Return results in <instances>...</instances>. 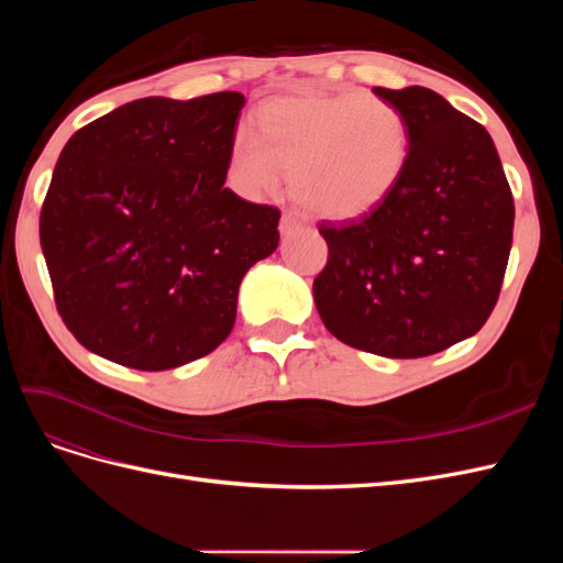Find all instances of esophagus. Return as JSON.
Instances as JSON below:
<instances>
[{
    "mask_svg": "<svg viewBox=\"0 0 563 563\" xmlns=\"http://www.w3.org/2000/svg\"><path fill=\"white\" fill-rule=\"evenodd\" d=\"M300 228H302V223H300L296 216H291V213H284L282 216V223H279V232L282 234H291V232H296Z\"/></svg>",
    "mask_w": 563,
    "mask_h": 563,
    "instance_id": "1",
    "label": "esophagus"
}]
</instances>
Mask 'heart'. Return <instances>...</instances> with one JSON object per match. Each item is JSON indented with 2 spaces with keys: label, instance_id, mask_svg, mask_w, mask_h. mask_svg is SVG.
<instances>
[{
  "label": "heart",
  "instance_id": "heart-1",
  "mask_svg": "<svg viewBox=\"0 0 563 563\" xmlns=\"http://www.w3.org/2000/svg\"><path fill=\"white\" fill-rule=\"evenodd\" d=\"M408 157L406 117L376 93L282 96L261 108L258 131L236 129L228 178L255 199L275 192L291 168L302 207L329 220H356L397 190Z\"/></svg>",
  "mask_w": 563,
  "mask_h": 563
}]
</instances>
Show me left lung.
Instances as JSON below:
<instances>
[{
	"label": "left lung",
	"mask_w": 563,
	"mask_h": 563,
	"mask_svg": "<svg viewBox=\"0 0 563 563\" xmlns=\"http://www.w3.org/2000/svg\"><path fill=\"white\" fill-rule=\"evenodd\" d=\"M373 93L411 133L399 187L376 211L319 232L329 261L312 284L340 343L418 360L479 331L500 296L515 199L488 131L424 87Z\"/></svg>",
	"instance_id": "1"
}]
</instances>
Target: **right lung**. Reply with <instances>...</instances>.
Masks as SVG:
<instances>
[{
    "mask_svg": "<svg viewBox=\"0 0 563 563\" xmlns=\"http://www.w3.org/2000/svg\"><path fill=\"white\" fill-rule=\"evenodd\" d=\"M244 103L141 98L65 143L40 242L56 308L89 352L166 371L230 335L240 284L277 251L282 218L225 187Z\"/></svg>",
    "mask_w": 563,
    "mask_h": 563,
    "instance_id": "1",
    "label": "right lung"
}]
</instances>
